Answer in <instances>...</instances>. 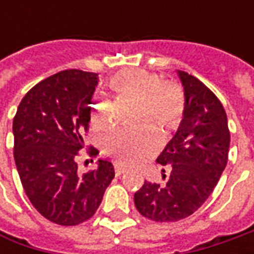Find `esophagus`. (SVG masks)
<instances>
[{
    "label": "esophagus",
    "instance_id": "esophagus-1",
    "mask_svg": "<svg viewBox=\"0 0 254 254\" xmlns=\"http://www.w3.org/2000/svg\"><path fill=\"white\" fill-rule=\"evenodd\" d=\"M114 172H116L117 177H120V175H123V174L126 172V168H123L122 165H116V167H114Z\"/></svg>",
    "mask_w": 254,
    "mask_h": 254
}]
</instances>
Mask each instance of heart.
<instances>
[{
  "label": "heart",
  "instance_id": "heart-1",
  "mask_svg": "<svg viewBox=\"0 0 254 254\" xmlns=\"http://www.w3.org/2000/svg\"><path fill=\"white\" fill-rule=\"evenodd\" d=\"M109 87L119 97L135 99L137 119H151L165 132L177 130L185 114V94L177 83L164 82L160 74L145 69H123L109 80ZM92 123L107 127L114 122L112 102L94 99L90 107ZM104 150L123 165H137L160 148V135L144 126L141 128H119L104 137Z\"/></svg>",
  "mask_w": 254,
  "mask_h": 254
}]
</instances>
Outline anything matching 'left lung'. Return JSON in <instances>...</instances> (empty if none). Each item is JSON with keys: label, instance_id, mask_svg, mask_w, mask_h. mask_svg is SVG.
<instances>
[{"label": "left lung", "instance_id": "1", "mask_svg": "<svg viewBox=\"0 0 254 254\" xmlns=\"http://www.w3.org/2000/svg\"><path fill=\"white\" fill-rule=\"evenodd\" d=\"M185 114L157 162L170 171L164 185L145 181L134 193L142 216L177 222L190 216L213 192L228 162L230 132L219 99L195 76L178 70ZM165 180V170H162Z\"/></svg>", "mask_w": 254, "mask_h": 254}]
</instances>
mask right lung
<instances>
[{
  "instance_id": "obj_1",
  "label": "right lung",
  "mask_w": 254,
  "mask_h": 254,
  "mask_svg": "<svg viewBox=\"0 0 254 254\" xmlns=\"http://www.w3.org/2000/svg\"><path fill=\"white\" fill-rule=\"evenodd\" d=\"M97 83V73L62 70L26 93L14 117V158L25 193L56 225L74 226L90 219L114 178L107 160H99L87 174L77 172ZM87 154L99 151L90 147Z\"/></svg>"
}]
</instances>
